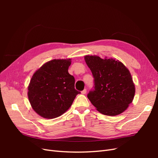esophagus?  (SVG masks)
<instances>
[{
  "label": "esophagus",
  "mask_w": 158,
  "mask_h": 158,
  "mask_svg": "<svg viewBox=\"0 0 158 158\" xmlns=\"http://www.w3.org/2000/svg\"><path fill=\"white\" fill-rule=\"evenodd\" d=\"M81 93H82V94H86V89H84V90H82V92H81Z\"/></svg>",
  "instance_id": "34e87169"
}]
</instances>
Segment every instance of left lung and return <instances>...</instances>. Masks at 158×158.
<instances>
[{
	"label": "left lung",
	"mask_w": 158,
	"mask_h": 158,
	"mask_svg": "<svg viewBox=\"0 0 158 158\" xmlns=\"http://www.w3.org/2000/svg\"><path fill=\"white\" fill-rule=\"evenodd\" d=\"M84 59L94 78V89L88 94L91 103L106 115L115 116L125 111L135 94L128 69L113 59L86 55Z\"/></svg>",
	"instance_id": "1"
}]
</instances>
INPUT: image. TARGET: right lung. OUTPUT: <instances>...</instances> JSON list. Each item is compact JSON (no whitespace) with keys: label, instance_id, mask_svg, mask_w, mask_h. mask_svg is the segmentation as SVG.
<instances>
[{"label":"right lung","instance_id":"right-lung-1","mask_svg":"<svg viewBox=\"0 0 158 158\" xmlns=\"http://www.w3.org/2000/svg\"><path fill=\"white\" fill-rule=\"evenodd\" d=\"M71 59H53L45 63L32 76L27 96L34 111L45 118L62 115L70 108L76 95L75 80L69 67Z\"/></svg>","mask_w":158,"mask_h":158}]
</instances>
